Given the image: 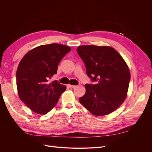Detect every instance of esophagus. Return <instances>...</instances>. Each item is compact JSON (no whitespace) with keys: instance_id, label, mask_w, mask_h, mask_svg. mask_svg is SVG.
I'll use <instances>...</instances> for the list:
<instances>
[{"instance_id":"34e87169","label":"esophagus","mask_w":152,"mask_h":152,"mask_svg":"<svg viewBox=\"0 0 152 152\" xmlns=\"http://www.w3.org/2000/svg\"><path fill=\"white\" fill-rule=\"evenodd\" d=\"M68 87H70V88H75V87H76V86H73V85L68 84Z\"/></svg>"}]
</instances>
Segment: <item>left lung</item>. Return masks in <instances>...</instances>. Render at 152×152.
I'll list each match as a JSON object with an SVG mask.
<instances>
[{"instance_id": "obj_1", "label": "left lung", "mask_w": 152, "mask_h": 152, "mask_svg": "<svg viewBox=\"0 0 152 152\" xmlns=\"http://www.w3.org/2000/svg\"><path fill=\"white\" fill-rule=\"evenodd\" d=\"M77 53L86 73L95 84H86L80 103L94 115L115 111L125 100L131 79L126 63L117 50L108 46L80 45Z\"/></svg>"}]
</instances>
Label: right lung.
<instances>
[{
    "mask_svg": "<svg viewBox=\"0 0 152 152\" xmlns=\"http://www.w3.org/2000/svg\"><path fill=\"white\" fill-rule=\"evenodd\" d=\"M71 50L58 44L40 45L23 58L16 72V84L21 100L39 114L50 111L66 89L57 80L49 79L56 74L59 62Z\"/></svg>",
    "mask_w": 152,
    "mask_h": 152,
    "instance_id": "add662e5",
    "label": "right lung"
}]
</instances>
